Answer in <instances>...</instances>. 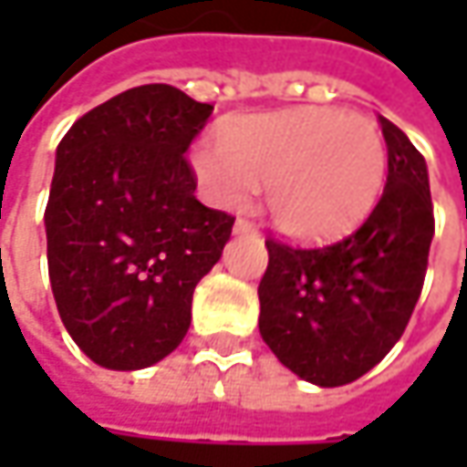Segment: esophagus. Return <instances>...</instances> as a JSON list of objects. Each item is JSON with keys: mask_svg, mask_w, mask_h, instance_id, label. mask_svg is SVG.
I'll return each instance as SVG.
<instances>
[{"mask_svg": "<svg viewBox=\"0 0 467 467\" xmlns=\"http://www.w3.org/2000/svg\"><path fill=\"white\" fill-rule=\"evenodd\" d=\"M234 231H236V234H246V236H257V225L252 223V221H246V218H239V221L234 223Z\"/></svg>", "mask_w": 467, "mask_h": 467, "instance_id": "1", "label": "esophagus"}]
</instances>
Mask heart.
Wrapping results in <instances>:
<instances>
[{"label": "heart", "mask_w": 467, "mask_h": 467, "mask_svg": "<svg viewBox=\"0 0 467 467\" xmlns=\"http://www.w3.org/2000/svg\"><path fill=\"white\" fill-rule=\"evenodd\" d=\"M192 166L205 194L242 207L265 182L262 205L283 236L322 242L348 231L377 202L387 145L374 121L327 106L225 121L221 145L200 142Z\"/></svg>", "instance_id": "1"}]
</instances>
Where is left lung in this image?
I'll use <instances>...</instances> for the list:
<instances>
[{"instance_id":"8db88e82","label":"left lung","mask_w":467,"mask_h":467,"mask_svg":"<svg viewBox=\"0 0 467 467\" xmlns=\"http://www.w3.org/2000/svg\"><path fill=\"white\" fill-rule=\"evenodd\" d=\"M387 184L353 234L322 246L267 239L260 335L301 379L340 387L364 377L400 340L421 296L434 205L423 155L389 119Z\"/></svg>"}]
</instances>
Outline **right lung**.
I'll return each instance as SVG.
<instances>
[{
  "label": "right lung",
  "instance_id": "1",
  "mask_svg": "<svg viewBox=\"0 0 467 467\" xmlns=\"http://www.w3.org/2000/svg\"><path fill=\"white\" fill-rule=\"evenodd\" d=\"M210 103L140 85L80 117L57 148L46 254L64 327L99 367L166 358L189 330L194 285L221 260L234 215L197 197L187 150Z\"/></svg>",
  "mask_w": 467,
  "mask_h": 467
}]
</instances>
